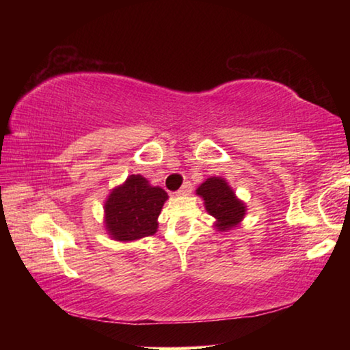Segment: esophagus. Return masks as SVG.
I'll return each instance as SVG.
<instances>
[{"label": "esophagus", "instance_id": "esophagus-1", "mask_svg": "<svg viewBox=\"0 0 350 350\" xmlns=\"http://www.w3.org/2000/svg\"><path fill=\"white\" fill-rule=\"evenodd\" d=\"M189 193H191V183L185 182V183H183V185L180 187V189H177L176 196H188Z\"/></svg>", "mask_w": 350, "mask_h": 350}]
</instances>
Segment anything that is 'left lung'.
<instances>
[{"mask_svg":"<svg viewBox=\"0 0 350 350\" xmlns=\"http://www.w3.org/2000/svg\"><path fill=\"white\" fill-rule=\"evenodd\" d=\"M204 199L205 210L216 219L215 227L219 232H227L238 227L245 216V205L236 198L232 187L222 177H210L196 189Z\"/></svg>","mask_w":350,"mask_h":350,"instance_id":"8db88e82","label":"left lung"}]
</instances>
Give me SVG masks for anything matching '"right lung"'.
<instances>
[{"instance_id":"right-lung-1","label":"right lung","mask_w":350,"mask_h":350,"mask_svg":"<svg viewBox=\"0 0 350 350\" xmlns=\"http://www.w3.org/2000/svg\"><path fill=\"white\" fill-rule=\"evenodd\" d=\"M168 194L161 187H151L144 176L131 174L112 189L105 202V227L112 239L128 242L157 232Z\"/></svg>"}]
</instances>
